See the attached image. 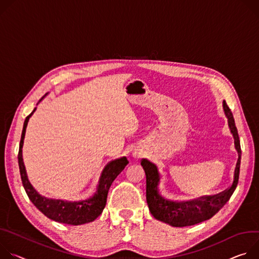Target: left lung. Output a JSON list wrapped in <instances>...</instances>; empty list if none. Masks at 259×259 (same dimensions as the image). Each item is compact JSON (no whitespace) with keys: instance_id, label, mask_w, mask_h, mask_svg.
I'll list each match as a JSON object with an SVG mask.
<instances>
[{"instance_id":"left-lung-1","label":"left lung","mask_w":259,"mask_h":259,"mask_svg":"<svg viewBox=\"0 0 259 259\" xmlns=\"http://www.w3.org/2000/svg\"><path fill=\"white\" fill-rule=\"evenodd\" d=\"M223 110L227 118L229 131H231L235 148L238 152V160L235 167L234 181L231 187L223 192L213 196H203L191 202L176 203L164 199L159 192L160 174L157 166L147 159H142L141 164L146 174V199L149 207V211L152 216L164 223H167L174 227L190 226L212 218L231 198L234 193L240 175V164H241V145L236 127L235 119L231 109L228 108L225 101H223Z\"/></svg>"}]
</instances>
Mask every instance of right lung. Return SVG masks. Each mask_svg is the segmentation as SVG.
<instances>
[{"mask_svg":"<svg viewBox=\"0 0 259 259\" xmlns=\"http://www.w3.org/2000/svg\"><path fill=\"white\" fill-rule=\"evenodd\" d=\"M35 111L36 108L24 120L18 151V165L20 177L28 198L31 199V202L36 206V208L39 209V211H41L46 217L56 222L70 225H80L96 220L102 214L106 206L108 191L112 182L121 173L125 165L128 163L127 158L121 157L118 159H114L106 164L100 176L97 190L88 199L70 203L64 202V200L61 199H49L40 195L30 183V181H28L22 158V146L26 125L28 119H30Z\"/></svg>","mask_w":259,"mask_h":259,"instance_id":"right-lung-1","label":"right lung"}]
</instances>
